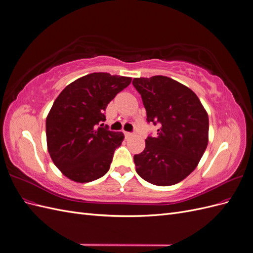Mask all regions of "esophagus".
Segmentation results:
<instances>
[{"label": "esophagus", "mask_w": 253, "mask_h": 253, "mask_svg": "<svg viewBox=\"0 0 253 253\" xmlns=\"http://www.w3.org/2000/svg\"><path fill=\"white\" fill-rule=\"evenodd\" d=\"M134 134H135V133H131V132H126V133H125L126 137H131V136H134Z\"/></svg>", "instance_id": "esophagus-1"}]
</instances>
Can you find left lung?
<instances>
[{"label":"left lung","instance_id":"8db88e82","mask_svg":"<svg viewBox=\"0 0 253 253\" xmlns=\"http://www.w3.org/2000/svg\"><path fill=\"white\" fill-rule=\"evenodd\" d=\"M147 121L158 124L157 136L134 156L136 172L156 186H172L194 171L209 140V118L193 90L166 76L135 78Z\"/></svg>","mask_w":253,"mask_h":253}]
</instances>
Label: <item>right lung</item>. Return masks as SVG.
Listing matches in <instances>:
<instances>
[{
	"label": "right lung",
	"instance_id": "add662e5",
	"mask_svg": "<svg viewBox=\"0 0 253 253\" xmlns=\"http://www.w3.org/2000/svg\"><path fill=\"white\" fill-rule=\"evenodd\" d=\"M132 78L93 73L61 91L46 117L47 150L58 169L76 182L96 180L109 171L122 132L104 126V111Z\"/></svg>",
	"mask_w": 253,
	"mask_h": 253
}]
</instances>
